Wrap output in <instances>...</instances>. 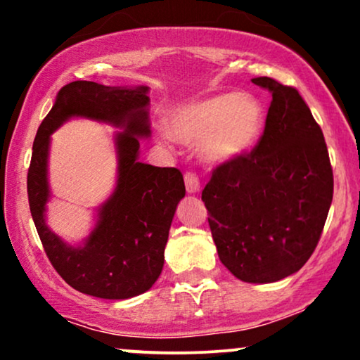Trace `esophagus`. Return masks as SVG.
I'll list each match as a JSON object with an SVG mask.
<instances>
[{"instance_id":"obj_1","label":"esophagus","mask_w":360,"mask_h":360,"mask_svg":"<svg viewBox=\"0 0 360 360\" xmlns=\"http://www.w3.org/2000/svg\"><path fill=\"white\" fill-rule=\"evenodd\" d=\"M184 184L188 193H198L200 191V179L194 172H186L184 174Z\"/></svg>"}]
</instances>
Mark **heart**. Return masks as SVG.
<instances>
[{
  "mask_svg": "<svg viewBox=\"0 0 360 360\" xmlns=\"http://www.w3.org/2000/svg\"><path fill=\"white\" fill-rule=\"evenodd\" d=\"M262 123L264 110L257 98L249 93H220L172 110L171 130L162 128L160 139H176L186 146L201 143V155L208 162L221 164L245 154L257 140Z\"/></svg>",
  "mask_w": 360,
  "mask_h": 360,
  "instance_id": "1",
  "label": "heart"
}]
</instances>
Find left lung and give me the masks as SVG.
Wrapping results in <instances>:
<instances>
[{"instance_id": "left-lung-1", "label": "left lung", "mask_w": 360, "mask_h": 360, "mask_svg": "<svg viewBox=\"0 0 360 360\" xmlns=\"http://www.w3.org/2000/svg\"><path fill=\"white\" fill-rule=\"evenodd\" d=\"M272 101L249 154L213 169L201 193L218 257L245 283L295 274L315 252L333 198L323 131L298 89L255 77Z\"/></svg>"}]
</instances>
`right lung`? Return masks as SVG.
<instances>
[{"mask_svg":"<svg viewBox=\"0 0 360 360\" xmlns=\"http://www.w3.org/2000/svg\"><path fill=\"white\" fill-rule=\"evenodd\" d=\"M148 88H108L74 81L57 94L34 140L27 191L30 213L53 269L69 286L105 300H127L152 288L164 267L169 229L184 198L179 169L139 162V137L150 135ZM86 116L125 127L115 138L119 181L98 214L94 232L81 248H71L48 230L44 205L50 192L46 157L50 134L65 119Z\"/></svg>","mask_w":360,"mask_h":360,"instance_id":"add662e5","label":"right lung"}]
</instances>
